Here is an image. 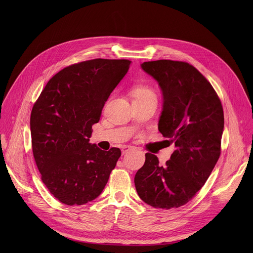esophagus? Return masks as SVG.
<instances>
[{"label":"esophagus","mask_w":253,"mask_h":253,"mask_svg":"<svg viewBox=\"0 0 253 253\" xmlns=\"http://www.w3.org/2000/svg\"><path fill=\"white\" fill-rule=\"evenodd\" d=\"M132 149H134V147H133V146H130V145H123V146L121 147V151H122L123 154L129 152V151L132 150Z\"/></svg>","instance_id":"34e87169"}]
</instances>
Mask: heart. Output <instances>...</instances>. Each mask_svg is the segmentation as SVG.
<instances>
[{
	"label": "heart",
	"mask_w": 253,
	"mask_h": 253,
	"mask_svg": "<svg viewBox=\"0 0 253 253\" xmlns=\"http://www.w3.org/2000/svg\"><path fill=\"white\" fill-rule=\"evenodd\" d=\"M134 97H141V96H148L154 95V93L147 87H137L134 90Z\"/></svg>",
	"instance_id": "obj_1"
}]
</instances>
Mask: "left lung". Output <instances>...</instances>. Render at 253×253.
<instances>
[{
	"label": "left lung",
	"mask_w": 253,
	"mask_h": 253,
	"mask_svg": "<svg viewBox=\"0 0 253 253\" xmlns=\"http://www.w3.org/2000/svg\"><path fill=\"white\" fill-rule=\"evenodd\" d=\"M141 68L161 89L158 130L176 149L164 166L154 154L146 153L135 175V187L150 206L177 208L194 197L218 161L222 105L211 84L188 63L158 60L144 62Z\"/></svg>",
	"instance_id": "left-lung-1"
}]
</instances>
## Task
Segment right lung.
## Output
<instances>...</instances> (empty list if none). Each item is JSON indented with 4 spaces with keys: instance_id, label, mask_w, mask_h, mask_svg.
<instances>
[{
    "instance_id": "add662e5",
    "label": "right lung",
    "mask_w": 253,
    "mask_h": 253,
    "mask_svg": "<svg viewBox=\"0 0 253 253\" xmlns=\"http://www.w3.org/2000/svg\"><path fill=\"white\" fill-rule=\"evenodd\" d=\"M129 60L94 59L64 68L35 103L30 120L32 148L48 190L67 205L97 198L121 156L90 143L105 102L126 75Z\"/></svg>"
}]
</instances>
